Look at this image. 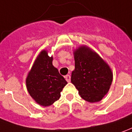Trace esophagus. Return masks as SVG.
<instances>
[{"instance_id":"34e87169","label":"esophagus","mask_w":132,"mask_h":132,"mask_svg":"<svg viewBox=\"0 0 132 132\" xmlns=\"http://www.w3.org/2000/svg\"><path fill=\"white\" fill-rule=\"evenodd\" d=\"M70 79H71V77L70 75H67L65 76V80L68 82H70Z\"/></svg>"}]
</instances>
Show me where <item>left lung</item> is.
<instances>
[{
	"instance_id": "left-lung-1",
	"label": "left lung",
	"mask_w": 132,
	"mask_h": 132,
	"mask_svg": "<svg viewBox=\"0 0 132 132\" xmlns=\"http://www.w3.org/2000/svg\"><path fill=\"white\" fill-rule=\"evenodd\" d=\"M74 54L72 83L84 100L90 103L100 101L108 93L113 80L109 66L88 47L78 48Z\"/></svg>"
}]
</instances>
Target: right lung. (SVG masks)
Here are the masks:
<instances>
[{"instance_id": "right-lung-1", "label": "right lung", "mask_w": 132, "mask_h": 132, "mask_svg": "<svg viewBox=\"0 0 132 132\" xmlns=\"http://www.w3.org/2000/svg\"><path fill=\"white\" fill-rule=\"evenodd\" d=\"M52 60L46 51H42L26 78L30 95L43 106H50L60 98V92L68 84L58 70L52 65Z\"/></svg>"}]
</instances>
